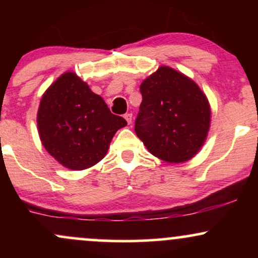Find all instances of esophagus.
I'll list each match as a JSON object with an SVG mask.
<instances>
[{
  "label": "esophagus",
  "mask_w": 258,
  "mask_h": 258,
  "mask_svg": "<svg viewBox=\"0 0 258 258\" xmlns=\"http://www.w3.org/2000/svg\"><path fill=\"white\" fill-rule=\"evenodd\" d=\"M123 117H125L126 121H127V123H128V125L132 122V114H131V112H127V114L123 115Z\"/></svg>",
  "instance_id": "1"
}]
</instances>
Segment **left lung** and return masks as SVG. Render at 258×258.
I'll return each instance as SVG.
<instances>
[{
  "label": "left lung",
  "instance_id": "left-lung-1",
  "mask_svg": "<svg viewBox=\"0 0 258 258\" xmlns=\"http://www.w3.org/2000/svg\"><path fill=\"white\" fill-rule=\"evenodd\" d=\"M135 131L147 149L167 162H183L199 152L210 127L209 102L193 80L161 67L141 85Z\"/></svg>",
  "mask_w": 258,
  "mask_h": 258
}]
</instances>
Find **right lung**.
Wrapping results in <instances>:
<instances>
[{"label":"right lung","mask_w":258,"mask_h":258,"mask_svg":"<svg viewBox=\"0 0 258 258\" xmlns=\"http://www.w3.org/2000/svg\"><path fill=\"white\" fill-rule=\"evenodd\" d=\"M126 125L74 73L63 74L44 92L37 112L43 147L72 170H85L100 161L115 133Z\"/></svg>","instance_id":"right-lung-1"}]
</instances>
